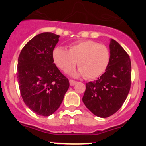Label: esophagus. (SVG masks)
Wrapping results in <instances>:
<instances>
[{
    "label": "esophagus",
    "instance_id": "esophagus-1",
    "mask_svg": "<svg viewBox=\"0 0 146 146\" xmlns=\"http://www.w3.org/2000/svg\"><path fill=\"white\" fill-rule=\"evenodd\" d=\"M76 83H77V82H76L75 80H69V84H70L71 86H74Z\"/></svg>",
    "mask_w": 146,
    "mask_h": 146
}]
</instances>
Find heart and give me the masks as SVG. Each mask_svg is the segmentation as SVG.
<instances>
[{"label": "heart", "instance_id": "heart-1", "mask_svg": "<svg viewBox=\"0 0 146 146\" xmlns=\"http://www.w3.org/2000/svg\"><path fill=\"white\" fill-rule=\"evenodd\" d=\"M55 64L64 72H69L76 65L79 69L75 75H85L89 80L100 77L108 69L110 60L109 49L92 40L76 42L69 47V51L57 47L52 52Z\"/></svg>", "mask_w": 146, "mask_h": 146}]
</instances>
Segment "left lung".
Returning <instances> with one entry per match:
<instances>
[{
    "instance_id": "obj_1",
    "label": "left lung",
    "mask_w": 146,
    "mask_h": 146,
    "mask_svg": "<svg viewBox=\"0 0 146 146\" xmlns=\"http://www.w3.org/2000/svg\"><path fill=\"white\" fill-rule=\"evenodd\" d=\"M110 60L104 74L86 83L82 102L95 115L108 118L116 113L126 100L131 87L129 56L114 39L110 43Z\"/></svg>"
}]
</instances>
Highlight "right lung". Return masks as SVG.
<instances>
[{
	"mask_svg": "<svg viewBox=\"0 0 146 146\" xmlns=\"http://www.w3.org/2000/svg\"><path fill=\"white\" fill-rule=\"evenodd\" d=\"M60 36L39 33L20 52L17 77L22 98L33 112L42 116L55 113L69 87V80L54 64L52 52Z\"/></svg>",
	"mask_w": 146,
	"mask_h": 146,
	"instance_id": "1",
	"label": "right lung"
}]
</instances>
